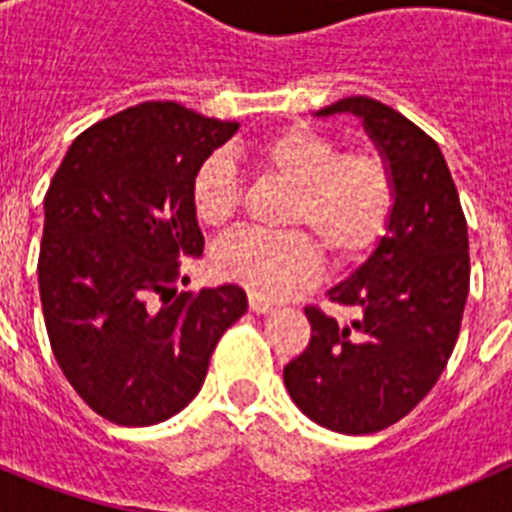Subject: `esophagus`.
<instances>
[{
    "label": "esophagus",
    "instance_id": "1",
    "mask_svg": "<svg viewBox=\"0 0 512 512\" xmlns=\"http://www.w3.org/2000/svg\"><path fill=\"white\" fill-rule=\"evenodd\" d=\"M248 307H251L253 312H259V315H264V312L274 310V302L266 300V297H261V295H256V292H251V295H248Z\"/></svg>",
    "mask_w": 512,
    "mask_h": 512
}]
</instances>
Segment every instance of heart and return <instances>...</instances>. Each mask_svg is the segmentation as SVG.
Segmentation results:
<instances>
[{
    "label": "heart",
    "instance_id": "obj_1",
    "mask_svg": "<svg viewBox=\"0 0 512 512\" xmlns=\"http://www.w3.org/2000/svg\"><path fill=\"white\" fill-rule=\"evenodd\" d=\"M259 169L295 187L287 220L310 230H235L215 246L212 264L228 282L261 297L287 295L320 274V251L333 266L359 264L384 238L395 212V179L374 153H341L328 135L289 125L246 148ZM241 184L230 158L207 156L192 174L189 202L202 225L220 228L235 215Z\"/></svg>",
    "mask_w": 512,
    "mask_h": 512
}]
</instances>
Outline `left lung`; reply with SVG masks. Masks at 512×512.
Wrapping results in <instances>:
<instances>
[{"instance_id":"obj_1","label":"left lung","mask_w":512,"mask_h":512,"mask_svg":"<svg viewBox=\"0 0 512 512\" xmlns=\"http://www.w3.org/2000/svg\"><path fill=\"white\" fill-rule=\"evenodd\" d=\"M338 112L361 117L390 166L395 212L372 256L328 289L359 318L343 325L305 307L310 343L284 366V384L310 420L364 436L405 418L449 364L469 295V235L431 135L372 97L338 99L315 115Z\"/></svg>"}]
</instances>
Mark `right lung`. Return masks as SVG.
Wrapping results in <instances>:
<instances>
[{"instance_id": "right-lung-1", "label": "right lung", "mask_w": 512, "mask_h": 512, "mask_svg": "<svg viewBox=\"0 0 512 512\" xmlns=\"http://www.w3.org/2000/svg\"><path fill=\"white\" fill-rule=\"evenodd\" d=\"M235 130L143 102L84 130L45 192V328L71 387L110 423L153 425L187 408L220 336L248 310L235 284L174 287L182 259L205 248L192 174Z\"/></svg>"}]
</instances>
